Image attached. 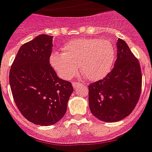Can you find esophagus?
Here are the masks:
<instances>
[{
    "label": "esophagus",
    "instance_id": "esophagus-1",
    "mask_svg": "<svg viewBox=\"0 0 152 152\" xmlns=\"http://www.w3.org/2000/svg\"><path fill=\"white\" fill-rule=\"evenodd\" d=\"M72 84H73V88H77L78 86H80V84H79V83H76V82H73V83H72Z\"/></svg>",
    "mask_w": 152,
    "mask_h": 152
}]
</instances>
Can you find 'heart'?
Returning a JSON list of instances; mask_svg holds the SVG:
<instances>
[{
    "instance_id": "heart-1",
    "label": "heart",
    "mask_w": 152,
    "mask_h": 152,
    "mask_svg": "<svg viewBox=\"0 0 152 152\" xmlns=\"http://www.w3.org/2000/svg\"><path fill=\"white\" fill-rule=\"evenodd\" d=\"M63 53L53 52L49 62L64 79H71L79 70L88 79L97 81L110 72L115 60V49L110 40L97 38L73 39L62 48Z\"/></svg>"
}]
</instances>
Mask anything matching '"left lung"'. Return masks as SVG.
Masks as SVG:
<instances>
[{
	"label": "left lung",
	"instance_id": "left-lung-1",
	"mask_svg": "<svg viewBox=\"0 0 152 152\" xmlns=\"http://www.w3.org/2000/svg\"><path fill=\"white\" fill-rule=\"evenodd\" d=\"M141 90L140 62L127 44L118 39L114 67L106 77L88 86L91 112L102 121H121L134 110Z\"/></svg>",
	"mask_w": 152,
	"mask_h": 152
}]
</instances>
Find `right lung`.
I'll list each match as a JSON object with an SVG mask.
<instances>
[{"label":"right lung","instance_id":"1","mask_svg":"<svg viewBox=\"0 0 152 152\" xmlns=\"http://www.w3.org/2000/svg\"><path fill=\"white\" fill-rule=\"evenodd\" d=\"M52 37L40 34L20 47L10 70L14 101L22 115L41 126L57 123L66 112L71 83L58 77L49 64Z\"/></svg>","mask_w":152,"mask_h":152}]
</instances>
